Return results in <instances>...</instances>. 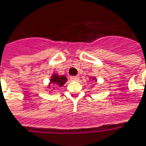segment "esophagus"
<instances>
[{"label": "esophagus", "mask_w": 146, "mask_h": 146, "mask_svg": "<svg viewBox=\"0 0 146 146\" xmlns=\"http://www.w3.org/2000/svg\"><path fill=\"white\" fill-rule=\"evenodd\" d=\"M70 80H79V76H73L70 77Z\"/></svg>", "instance_id": "34e87169"}]
</instances>
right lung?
<instances>
[{"label":"right lung","mask_w":146,"mask_h":146,"mask_svg":"<svg viewBox=\"0 0 146 146\" xmlns=\"http://www.w3.org/2000/svg\"><path fill=\"white\" fill-rule=\"evenodd\" d=\"M66 80H67V79H66V77L65 76L54 75V76H52L50 82L56 84H58L59 86H62L63 84L66 82Z\"/></svg>","instance_id":"add662e5"}]
</instances>
